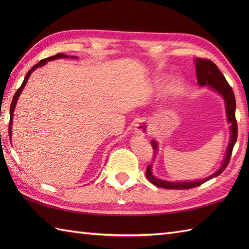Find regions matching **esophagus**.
Wrapping results in <instances>:
<instances>
[{
    "mask_svg": "<svg viewBox=\"0 0 249 249\" xmlns=\"http://www.w3.org/2000/svg\"><path fill=\"white\" fill-rule=\"evenodd\" d=\"M136 133L137 134H141V135H149L151 134V129L150 126L147 125L144 122H139L138 124L136 125Z\"/></svg>",
    "mask_w": 249,
    "mask_h": 249,
    "instance_id": "esophagus-1",
    "label": "esophagus"
}]
</instances>
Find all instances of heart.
Masks as SVG:
<instances>
[{"label": "heart", "mask_w": 249, "mask_h": 249, "mask_svg": "<svg viewBox=\"0 0 249 249\" xmlns=\"http://www.w3.org/2000/svg\"><path fill=\"white\" fill-rule=\"evenodd\" d=\"M177 89V86H176V84H174V86H171L170 87V89H171V91H174V89Z\"/></svg>", "instance_id": "obj_1"}]
</instances>
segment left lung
<instances>
[{
  "instance_id": "8db88e82",
  "label": "left lung",
  "mask_w": 249,
  "mask_h": 249,
  "mask_svg": "<svg viewBox=\"0 0 249 249\" xmlns=\"http://www.w3.org/2000/svg\"><path fill=\"white\" fill-rule=\"evenodd\" d=\"M196 64V73H197V79L199 86H209L211 89H213L214 91L219 93L221 96L225 99L226 104V113H227V120H228L230 126V142L228 145V149L226 152V157L223 161V165L218 169L217 171L213 173L212 176L206 178L204 179H199V181L196 182H168L163 181V179L157 178L152 173V167L151 165L147 166L145 176L149 181L154 184L157 187L166 188V189H189L197 187L199 185L205 183L209 179L216 178L221 172L225 171V169L228 167L232 150H233V146L237 139V123L235 120V97L234 93L232 91V88L229 86V83L227 82L226 78L224 77L223 73L220 72L218 67L216 66L214 63L208 60V59H200V57H196L195 60ZM153 150H155L154 153L157 151V142L155 140L151 141Z\"/></svg>"
}]
</instances>
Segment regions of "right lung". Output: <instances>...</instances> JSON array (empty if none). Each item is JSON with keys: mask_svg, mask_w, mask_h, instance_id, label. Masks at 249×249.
Masks as SVG:
<instances>
[{"mask_svg": "<svg viewBox=\"0 0 249 249\" xmlns=\"http://www.w3.org/2000/svg\"><path fill=\"white\" fill-rule=\"evenodd\" d=\"M61 57H65V59H66V57H68V55H67V54H63V53H57V54H55V55H53V56L47 57V59H44V60H41V61H39L38 63H37V64H36V65H34L33 67H32L31 70L29 71V72L26 73V75H25V77H24V80H23L22 84H21V87L17 89V92H16L15 96H14V98H13V100H12V104H10V116H9V126H8L9 139H12V124H13V115H14V110H15V107H16V104H17V100H18V98H19V96H20V94H21V92H22L23 88L25 87L26 82H28V79L30 78V75H31L32 72L34 71V70H36L37 67H40V66L45 65L46 63L48 62V61L56 60V59H61ZM71 57H75V56H71Z\"/></svg>", "mask_w": 249, "mask_h": 249, "instance_id": "1", "label": "right lung"}]
</instances>
